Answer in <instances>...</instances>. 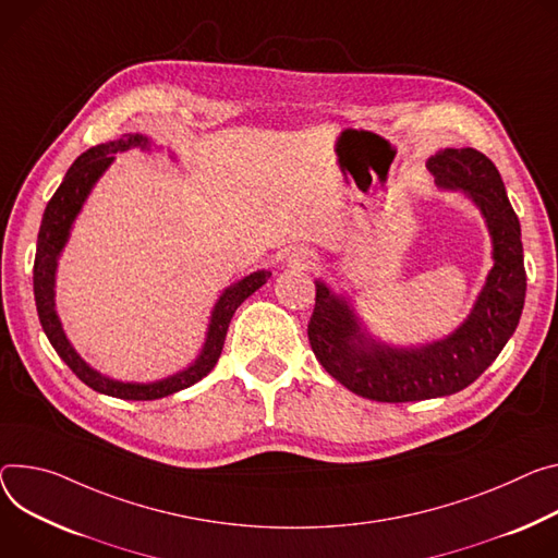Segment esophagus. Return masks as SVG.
Here are the masks:
<instances>
[{
  "label": "esophagus",
  "mask_w": 558,
  "mask_h": 558,
  "mask_svg": "<svg viewBox=\"0 0 558 558\" xmlns=\"http://www.w3.org/2000/svg\"><path fill=\"white\" fill-rule=\"evenodd\" d=\"M289 265H291L293 269H312V267L316 265V258H314V253H312L310 248L298 246V248L291 251Z\"/></svg>",
  "instance_id": "1"
}]
</instances>
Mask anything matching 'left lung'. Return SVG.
Segmentation results:
<instances>
[{
    "instance_id": "left-lung-1",
    "label": "left lung",
    "mask_w": 558,
    "mask_h": 558,
    "mask_svg": "<svg viewBox=\"0 0 558 558\" xmlns=\"http://www.w3.org/2000/svg\"><path fill=\"white\" fill-rule=\"evenodd\" d=\"M436 186L461 191L485 218L492 260L468 318L449 336L398 347L369 333L349 298L316 280L310 342L318 363L349 391L380 402L449 396L472 385L517 331L525 305L521 222L498 169L476 148H442L427 160Z\"/></svg>"
}]
</instances>
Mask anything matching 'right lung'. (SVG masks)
I'll list each match as a JSON object with an SVG mask.
<instances>
[{
  "label": "right lung",
  "instance_id": "right-lung-1",
  "mask_svg": "<svg viewBox=\"0 0 558 558\" xmlns=\"http://www.w3.org/2000/svg\"><path fill=\"white\" fill-rule=\"evenodd\" d=\"M154 142H150L142 133H124L120 140L107 142V144H97L88 148L86 154H82L71 169L66 171L60 189L53 193V197L48 199V205L44 209L41 227L37 233V251H35V267H33V289H35V305H37V316L41 323V329L48 338V342L53 344L58 351V356L73 369V374L88 385L90 389L107 393L113 398L122 400H156L171 396L180 389H186L195 385L197 380L205 378L218 363L229 323L235 314V310L242 305V302L253 293L258 291L271 276V271L260 269L244 276L242 280L229 284L220 298L216 300V305L209 316V327H207V338L202 342V349L195 356V361L167 376L160 380H150V383H133V380H116L105 374H99L93 369L75 347L71 344L62 320L56 310V274H58V263L62 251L71 238V229L75 218L80 216L86 197L90 195L93 186L97 180L107 173V169L113 165L116 154H122V150L129 148H142L150 150Z\"/></svg>",
  "mask_w": 558,
  "mask_h": 558
}]
</instances>
